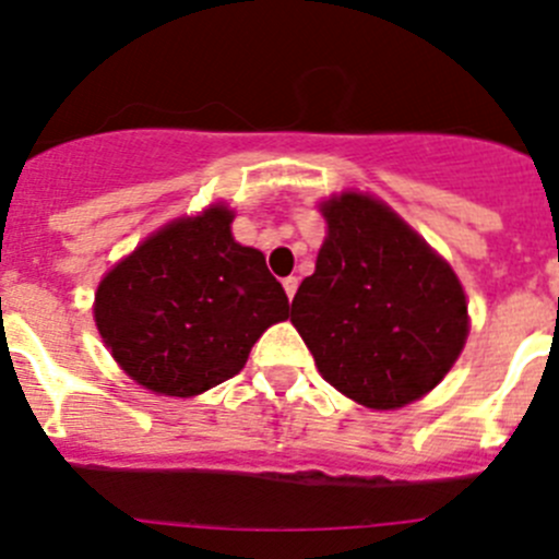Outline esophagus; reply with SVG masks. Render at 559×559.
I'll return each instance as SVG.
<instances>
[{
	"label": "esophagus",
	"instance_id": "obj_1",
	"mask_svg": "<svg viewBox=\"0 0 559 559\" xmlns=\"http://www.w3.org/2000/svg\"><path fill=\"white\" fill-rule=\"evenodd\" d=\"M297 284H300V281L295 278V275H289V278H284V289H286V297H295V292H297Z\"/></svg>",
	"mask_w": 559,
	"mask_h": 559
}]
</instances>
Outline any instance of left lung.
<instances>
[{
	"label": "left lung",
	"mask_w": 559,
	"mask_h": 559,
	"mask_svg": "<svg viewBox=\"0 0 559 559\" xmlns=\"http://www.w3.org/2000/svg\"><path fill=\"white\" fill-rule=\"evenodd\" d=\"M320 212L328 237L292 300V325L344 397L403 408L444 380L466 344L461 281L383 201L342 192Z\"/></svg>",
	"instance_id": "1"
}]
</instances>
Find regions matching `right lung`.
Here are the masks:
<instances>
[{"label":"right lung","mask_w":559,"mask_h":559,"mask_svg":"<svg viewBox=\"0 0 559 559\" xmlns=\"http://www.w3.org/2000/svg\"><path fill=\"white\" fill-rule=\"evenodd\" d=\"M223 203L151 234L98 284L93 317L123 372L168 397L234 378L289 300Z\"/></svg>","instance_id":"obj_1"}]
</instances>
